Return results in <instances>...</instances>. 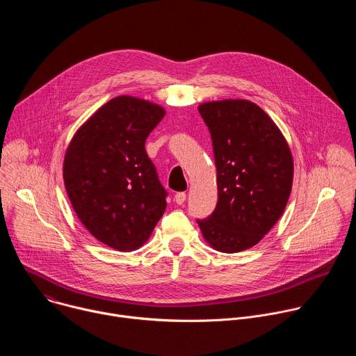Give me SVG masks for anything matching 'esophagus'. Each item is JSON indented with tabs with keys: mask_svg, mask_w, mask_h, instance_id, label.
Segmentation results:
<instances>
[{
	"mask_svg": "<svg viewBox=\"0 0 356 356\" xmlns=\"http://www.w3.org/2000/svg\"><path fill=\"white\" fill-rule=\"evenodd\" d=\"M175 201H176V204L181 206L183 202L186 201V193H184V191H179V193H176V194H175Z\"/></svg>",
	"mask_w": 356,
	"mask_h": 356,
	"instance_id": "1",
	"label": "esophagus"
}]
</instances>
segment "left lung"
I'll return each mask as SVG.
<instances>
[{"instance_id": "8db88e82", "label": "left lung", "mask_w": 356, "mask_h": 356, "mask_svg": "<svg viewBox=\"0 0 356 356\" xmlns=\"http://www.w3.org/2000/svg\"><path fill=\"white\" fill-rule=\"evenodd\" d=\"M207 124L217 168L218 201L202 238L218 252L255 246L282 217L293 186V156L273 120L242 98L198 106Z\"/></svg>"}]
</instances>
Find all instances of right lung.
Listing matches in <instances>:
<instances>
[{
    "label": "right lung",
    "instance_id": "right-lung-1",
    "mask_svg": "<svg viewBox=\"0 0 356 356\" xmlns=\"http://www.w3.org/2000/svg\"><path fill=\"white\" fill-rule=\"evenodd\" d=\"M166 111L152 101L118 95L73 135L63 181L81 224L121 252L139 249L166 210V191L145 140Z\"/></svg>",
    "mask_w": 356,
    "mask_h": 356
}]
</instances>
